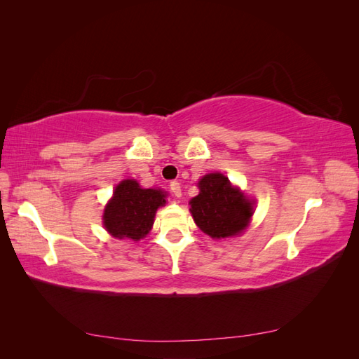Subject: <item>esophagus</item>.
Returning a JSON list of instances; mask_svg holds the SVG:
<instances>
[{
  "instance_id": "obj_1",
  "label": "esophagus",
  "mask_w": 359,
  "mask_h": 359,
  "mask_svg": "<svg viewBox=\"0 0 359 359\" xmlns=\"http://www.w3.org/2000/svg\"><path fill=\"white\" fill-rule=\"evenodd\" d=\"M170 191L175 194L177 198H180L181 196V186H180V182L178 181H170Z\"/></svg>"
}]
</instances>
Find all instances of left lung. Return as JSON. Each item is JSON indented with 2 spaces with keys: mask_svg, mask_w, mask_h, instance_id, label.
I'll return each instance as SVG.
<instances>
[{
  "mask_svg": "<svg viewBox=\"0 0 359 359\" xmlns=\"http://www.w3.org/2000/svg\"><path fill=\"white\" fill-rule=\"evenodd\" d=\"M199 194L190 203V212L199 229L215 240L243 233L255 212L253 202L233 187L223 173H208L198 182Z\"/></svg>",
  "mask_w": 359,
  "mask_h": 359,
  "instance_id": "left-lung-1",
  "label": "left lung"
}]
</instances>
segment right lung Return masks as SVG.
I'll list each match as a JSON object with an SVG mask.
<instances>
[{"label": "right lung", "instance_id": "1", "mask_svg": "<svg viewBox=\"0 0 359 359\" xmlns=\"http://www.w3.org/2000/svg\"><path fill=\"white\" fill-rule=\"evenodd\" d=\"M166 196L160 189H142L135 180L121 181L104 208V229L118 240H142L153 227L157 210L166 203Z\"/></svg>", "mask_w": 359, "mask_h": 359}]
</instances>
